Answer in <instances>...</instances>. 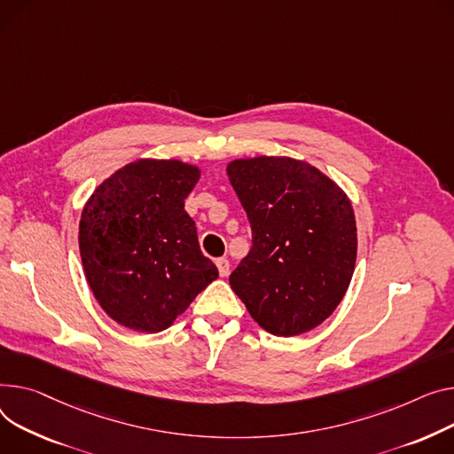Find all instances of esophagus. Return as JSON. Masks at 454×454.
<instances>
[{
  "instance_id": "obj_1",
  "label": "esophagus",
  "mask_w": 454,
  "mask_h": 454,
  "mask_svg": "<svg viewBox=\"0 0 454 454\" xmlns=\"http://www.w3.org/2000/svg\"><path fill=\"white\" fill-rule=\"evenodd\" d=\"M217 268L221 278H226L230 274V261L228 259H217Z\"/></svg>"
}]
</instances>
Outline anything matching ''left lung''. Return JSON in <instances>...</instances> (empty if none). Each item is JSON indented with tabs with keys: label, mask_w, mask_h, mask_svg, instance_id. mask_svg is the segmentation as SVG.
I'll use <instances>...</instances> for the list:
<instances>
[{
	"label": "left lung",
	"mask_w": 454,
	"mask_h": 454,
	"mask_svg": "<svg viewBox=\"0 0 454 454\" xmlns=\"http://www.w3.org/2000/svg\"><path fill=\"white\" fill-rule=\"evenodd\" d=\"M252 224V248L230 285L274 336L321 325L350 285L357 233L347 193L309 162L237 159L226 168Z\"/></svg>",
	"instance_id": "left-lung-1"
}]
</instances>
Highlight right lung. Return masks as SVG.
I'll return each mask as SVG.
<instances>
[{"mask_svg":"<svg viewBox=\"0 0 454 454\" xmlns=\"http://www.w3.org/2000/svg\"><path fill=\"white\" fill-rule=\"evenodd\" d=\"M199 178L197 166L140 159L114 171L85 202L78 235L85 279L122 326L166 330L219 278L184 209Z\"/></svg>","mask_w":454,"mask_h":454,"instance_id":"1","label":"right lung"}]
</instances>
